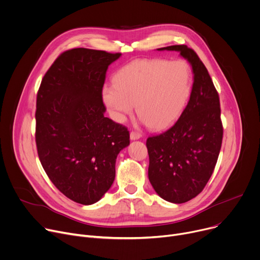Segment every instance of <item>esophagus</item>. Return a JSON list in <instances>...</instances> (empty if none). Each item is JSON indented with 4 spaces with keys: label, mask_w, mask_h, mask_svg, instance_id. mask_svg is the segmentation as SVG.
<instances>
[{
    "label": "esophagus",
    "mask_w": 260,
    "mask_h": 260,
    "mask_svg": "<svg viewBox=\"0 0 260 260\" xmlns=\"http://www.w3.org/2000/svg\"><path fill=\"white\" fill-rule=\"evenodd\" d=\"M141 137H142V134L139 133V132L132 131V132L130 133V138H131V141H135V139H139Z\"/></svg>",
    "instance_id": "obj_1"
}]
</instances>
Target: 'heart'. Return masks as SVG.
<instances>
[{
	"label": "heart",
	"instance_id": "1",
	"mask_svg": "<svg viewBox=\"0 0 260 260\" xmlns=\"http://www.w3.org/2000/svg\"><path fill=\"white\" fill-rule=\"evenodd\" d=\"M113 81L103 86L102 98L115 122L124 123L136 105L148 127L162 129L185 107L192 75L184 60L139 59L119 70Z\"/></svg>",
	"mask_w": 260,
	"mask_h": 260
}]
</instances>
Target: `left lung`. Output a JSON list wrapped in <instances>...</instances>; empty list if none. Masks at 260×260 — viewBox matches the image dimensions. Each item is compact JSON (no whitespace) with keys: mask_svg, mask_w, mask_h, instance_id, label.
<instances>
[{"mask_svg":"<svg viewBox=\"0 0 260 260\" xmlns=\"http://www.w3.org/2000/svg\"><path fill=\"white\" fill-rule=\"evenodd\" d=\"M158 51H177L190 63L193 83L189 101L167 131L147 139L149 180L171 203H185L203 190L222 147L223 125L218 93L204 63L185 45Z\"/></svg>","mask_w":260,"mask_h":260,"instance_id":"left-lung-1","label":"left lung"}]
</instances>
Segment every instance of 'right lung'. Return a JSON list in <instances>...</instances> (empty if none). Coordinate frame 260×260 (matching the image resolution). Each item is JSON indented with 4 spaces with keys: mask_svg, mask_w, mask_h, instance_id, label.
Returning <instances> with one entry per match:
<instances>
[{
    "mask_svg": "<svg viewBox=\"0 0 260 260\" xmlns=\"http://www.w3.org/2000/svg\"><path fill=\"white\" fill-rule=\"evenodd\" d=\"M121 53L77 48L46 73L36 99L35 141L53 184L74 202L91 205L111 187L128 129L105 117L102 89Z\"/></svg>",
    "mask_w": 260,
    "mask_h": 260,
    "instance_id": "right-lung-1",
    "label": "right lung"
}]
</instances>
